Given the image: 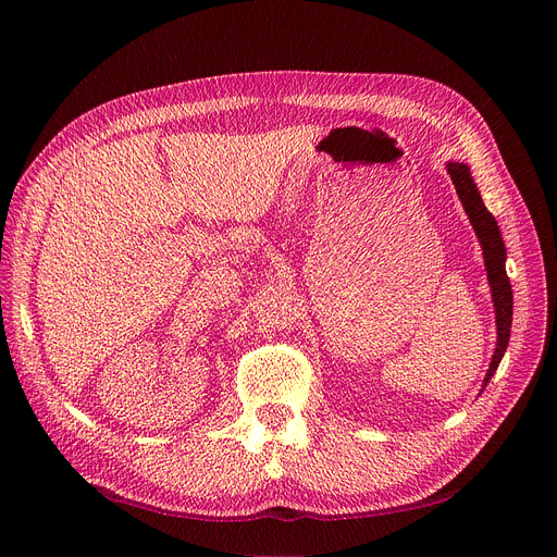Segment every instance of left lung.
I'll return each instance as SVG.
<instances>
[{
    "instance_id": "left-lung-1",
    "label": "left lung",
    "mask_w": 557,
    "mask_h": 557,
    "mask_svg": "<svg viewBox=\"0 0 557 557\" xmlns=\"http://www.w3.org/2000/svg\"><path fill=\"white\" fill-rule=\"evenodd\" d=\"M447 174L456 187V194L462 202V209L475 231V237L483 247V258H485V271H487V280H490V288H492V301H494V312H496V348H494V357L492 363L487 368L485 381H483V389L485 385L492 381L494 372L500 366L503 355L507 352L509 346V337H511V320H513V293H511V284L507 277V249L503 243V235L498 228L496 218L487 211L479 187H475L471 172L465 163H456V161H447ZM481 389V392H483Z\"/></svg>"
}]
</instances>
